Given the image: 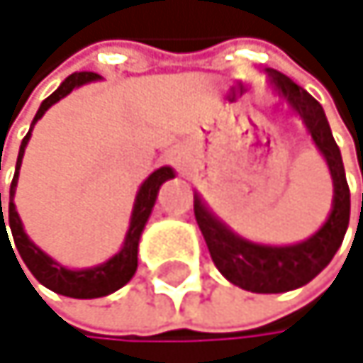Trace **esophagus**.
Returning <instances> with one entry per match:
<instances>
[{"instance_id": "34e87169", "label": "esophagus", "mask_w": 363, "mask_h": 363, "mask_svg": "<svg viewBox=\"0 0 363 363\" xmlns=\"http://www.w3.org/2000/svg\"><path fill=\"white\" fill-rule=\"evenodd\" d=\"M169 159H172V163L180 165V161H183V155H180L178 148H172V150H169Z\"/></svg>"}]
</instances>
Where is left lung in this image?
<instances>
[{
	"mask_svg": "<svg viewBox=\"0 0 363 363\" xmlns=\"http://www.w3.org/2000/svg\"><path fill=\"white\" fill-rule=\"evenodd\" d=\"M269 79L273 92L289 105L295 116H299L316 150L323 155L331 174L333 200L325 223L306 241L293 245H264L237 235L196 191V221L204 235L215 267L228 281L250 293H286L306 286L340 250L351 215V194L342 155L331 135L320 103L277 70H269Z\"/></svg>",
	"mask_w": 363,
	"mask_h": 363,
	"instance_id": "left-lung-1",
	"label": "left lung"
}]
</instances>
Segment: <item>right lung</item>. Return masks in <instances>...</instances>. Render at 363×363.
<instances>
[{
  "mask_svg": "<svg viewBox=\"0 0 363 363\" xmlns=\"http://www.w3.org/2000/svg\"><path fill=\"white\" fill-rule=\"evenodd\" d=\"M103 77L96 72H72L70 77L60 84V88L47 96L34 120L28 135L23 138L21 148H18V157H16V169H14V178H12V185H10V204H8V221H10V232H12V239L14 245L23 258V262L28 264V269L32 271V275L47 286L49 291L64 295V297H72V299H96V297H107L111 293H116L118 289H122L124 284L131 279L138 271V250H140V239H142V232L146 228V221L155 208L157 202V194L161 189V185L165 180L174 178L176 172L169 165H163L159 169H155L144 183L138 189L135 202H133V211H131V219H128V230L124 235L122 247L107 258L105 262L96 264V267H86V269H68L62 262L53 260L47 252H43L30 237L28 232L23 228V221L16 213V204H14V194H16V183H18V169L23 163V155L25 148H28V142L32 138L34 131V124L45 116V111L55 105L57 101H62L64 96H68L74 88H82L86 84L92 82H101ZM0 237L4 232V237L8 235L6 230V221H4V213H1V194H0ZM18 262V260H16ZM21 267V264H18Z\"/></svg>",
  "mask_w": 363,
  "mask_h": 363,
  "instance_id": "add662e5",
  "label": "right lung"
}]
</instances>
